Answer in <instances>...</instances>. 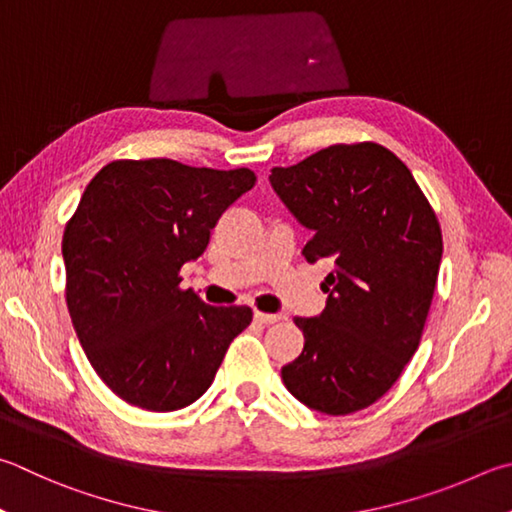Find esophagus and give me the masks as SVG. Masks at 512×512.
Returning a JSON list of instances; mask_svg holds the SVG:
<instances>
[{
  "instance_id": "obj_1",
  "label": "esophagus",
  "mask_w": 512,
  "mask_h": 512,
  "mask_svg": "<svg viewBox=\"0 0 512 512\" xmlns=\"http://www.w3.org/2000/svg\"><path fill=\"white\" fill-rule=\"evenodd\" d=\"M282 315H277V313H262V311H255V322H259V324H264V327H268V324H275L277 320H280Z\"/></svg>"
}]
</instances>
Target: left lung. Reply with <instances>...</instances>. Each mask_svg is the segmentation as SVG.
I'll use <instances>...</instances> for the list:
<instances>
[{
    "label": "left lung",
    "instance_id": "left-lung-1",
    "mask_svg": "<svg viewBox=\"0 0 512 512\" xmlns=\"http://www.w3.org/2000/svg\"><path fill=\"white\" fill-rule=\"evenodd\" d=\"M268 181L313 232L306 262H333L324 311L295 318L304 349L282 367L284 385L322 414L365 410L421 342L443 255L439 221L407 165L378 143L331 145L273 167Z\"/></svg>",
    "mask_w": 512,
    "mask_h": 512
}]
</instances>
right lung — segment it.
I'll return each mask as SVG.
<instances>
[{
	"label": "right lung",
	"mask_w": 512,
	"mask_h": 512,
	"mask_svg": "<svg viewBox=\"0 0 512 512\" xmlns=\"http://www.w3.org/2000/svg\"><path fill=\"white\" fill-rule=\"evenodd\" d=\"M255 172L172 159L111 161L91 179L62 237L67 306L91 367L125 403L190 405L215 380L248 306H210L179 288L185 262Z\"/></svg>",
	"instance_id": "add662e5"
}]
</instances>
